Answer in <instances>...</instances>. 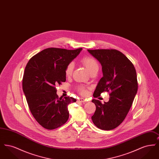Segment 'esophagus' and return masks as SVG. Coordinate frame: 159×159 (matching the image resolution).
Returning <instances> with one entry per match:
<instances>
[{
    "label": "esophagus",
    "instance_id": "1",
    "mask_svg": "<svg viewBox=\"0 0 159 159\" xmlns=\"http://www.w3.org/2000/svg\"><path fill=\"white\" fill-rule=\"evenodd\" d=\"M85 101V99L83 98H79L77 100V102H83Z\"/></svg>",
    "mask_w": 159,
    "mask_h": 159
}]
</instances>
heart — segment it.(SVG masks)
I'll list each match as a JSON object with an SVG mask.
<instances>
[{
	"instance_id": "b5f03b06",
	"label": "heart",
	"mask_w": 159,
	"mask_h": 159,
	"mask_svg": "<svg viewBox=\"0 0 159 159\" xmlns=\"http://www.w3.org/2000/svg\"><path fill=\"white\" fill-rule=\"evenodd\" d=\"M81 62L83 64V66L88 69V70L90 72V73L95 70H98V62L96 59H95L92 57H84L81 60ZM73 68H74L73 64L72 62L69 63L65 69L66 76L67 77L71 76L73 71ZM77 90L82 95L86 94V88L83 86L80 85L77 86Z\"/></svg>"
}]
</instances>
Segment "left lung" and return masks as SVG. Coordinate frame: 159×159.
Wrapping results in <instances>:
<instances>
[{
    "label": "left lung",
    "mask_w": 159,
    "mask_h": 159,
    "mask_svg": "<svg viewBox=\"0 0 159 159\" xmlns=\"http://www.w3.org/2000/svg\"><path fill=\"white\" fill-rule=\"evenodd\" d=\"M88 51L101 63L103 73L93 97L97 98L106 91L110 96L104 104L92 99L96 110L91 118L97 128L111 130L125 120L132 105L138 91L136 70L132 62L116 49Z\"/></svg>",
    "instance_id": "8db88e82"
}]
</instances>
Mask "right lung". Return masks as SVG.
Masks as SVG:
<instances>
[{
  "instance_id": "right-lung-1",
  "label": "right lung",
  "mask_w": 159,
  "mask_h": 159,
  "mask_svg": "<svg viewBox=\"0 0 159 159\" xmlns=\"http://www.w3.org/2000/svg\"><path fill=\"white\" fill-rule=\"evenodd\" d=\"M81 50L49 48L31 57L26 65L23 92L32 115L44 128H57L68 120L67 107L76 99L59 98L55 87L66 82L65 69Z\"/></svg>"
}]
</instances>
